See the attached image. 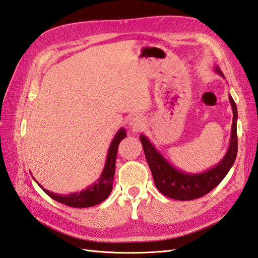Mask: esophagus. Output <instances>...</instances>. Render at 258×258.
Segmentation results:
<instances>
[{"mask_svg": "<svg viewBox=\"0 0 258 258\" xmlns=\"http://www.w3.org/2000/svg\"><path fill=\"white\" fill-rule=\"evenodd\" d=\"M130 125L132 126L134 130H138L144 125V118L139 115H134V116L131 117L130 119Z\"/></svg>", "mask_w": 258, "mask_h": 258, "instance_id": "1", "label": "esophagus"}]
</instances>
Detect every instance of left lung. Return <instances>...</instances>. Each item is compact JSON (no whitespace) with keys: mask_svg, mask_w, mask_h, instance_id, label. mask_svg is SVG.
Here are the masks:
<instances>
[{"mask_svg":"<svg viewBox=\"0 0 258 258\" xmlns=\"http://www.w3.org/2000/svg\"><path fill=\"white\" fill-rule=\"evenodd\" d=\"M216 72L222 75L220 68H215ZM229 102L233 109L232 135L229 147L223 160L216 166L200 174H189L180 172L169 164L158 152L149 139L142 134L140 140L143 145L147 164L154 178L157 189L163 195L177 201H191L210 193L220 184L233 166L237 155V108L233 97L229 95Z\"/></svg>","mask_w":258,"mask_h":258,"instance_id":"left-lung-1","label":"left lung"}]
</instances>
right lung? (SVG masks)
Listing matches in <instances>:
<instances>
[{"instance_id": "right-lung-1", "label": "right lung", "mask_w": 258, "mask_h": 258, "mask_svg": "<svg viewBox=\"0 0 258 258\" xmlns=\"http://www.w3.org/2000/svg\"><path fill=\"white\" fill-rule=\"evenodd\" d=\"M125 138H126L125 130L120 128L116 133V135L114 136L112 143L109 145L106 163L101 174V177L98 178V180L95 184L90 186L89 188L82 190L80 193L61 195V194H55V193H52V191H48L47 189L43 188L40 184L38 183L37 184L41 186L42 189L44 190L48 196L64 205L82 208V207H91V206L100 204L101 202L107 199L108 195L111 194L112 191L113 178H114V173H115V161H116V155H117V147H118L119 142Z\"/></svg>"}]
</instances>
